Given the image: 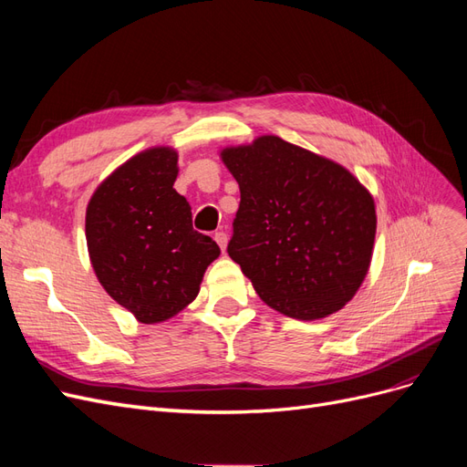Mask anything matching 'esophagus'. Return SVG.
<instances>
[{
  "label": "esophagus",
  "instance_id": "esophagus-1",
  "mask_svg": "<svg viewBox=\"0 0 467 467\" xmlns=\"http://www.w3.org/2000/svg\"><path fill=\"white\" fill-rule=\"evenodd\" d=\"M214 239H216V244L220 245V249L225 251V245H228V235H225L223 232H216Z\"/></svg>",
  "mask_w": 467,
  "mask_h": 467
}]
</instances>
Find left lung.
Wrapping results in <instances>:
<instances>
[{"instance_id":"1","label":"left lung","mask_w":467,"mask_h":467,"mask_svg":"<svg viewBox=\"0 0 467 467\" xmlns=\"http://www.w3.org/2000/svg\"><path fill=\"white\" fill-rule=\"evenodd\" d=\"M222 161L242 192L228 255L261 300L304 321L338 312L368 273L372 194L343 165L278 136L225 148Z\"/></svg>"}]
</instances>
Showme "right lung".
I'll return each instance as SVG.
<instances>
[{"instance_id":"1","label":"right lung","mask_w":467,"mask_h":467,"mask_svg":"<svg viewBox=\"0 0 467 467\" xmlns=\"http://www.w3.org/2000/svg\"><path fill=\"white\" fill-rule=\"evenodd\" d=\"M177 173L175 150H146L110 173L88 204L93 271L140 323H160L187 307L220 255L214 239L192 230L191 206L173 189Z\"/></svg>"}]
</instances>
